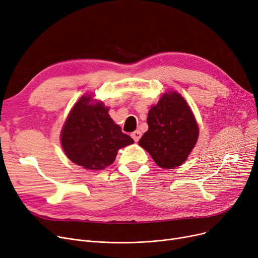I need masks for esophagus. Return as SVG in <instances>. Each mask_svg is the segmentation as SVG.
I'll use <instances>...</instances> for the list:
<instances>
[{"label": "esophagus", "instance_id": "34e87169", "mask_svg": "<svg viewBox=\"0 0 258 258\" xmlns=\"http://www.w3.org/2000/svg\"><path fill=\"white\" fill-rule=\"evenodd\" d=\"M131 136H132V138H133L135 141L138 142L139 139H140L141 136H142V133H141L140 131H135V132L131 135Z\"/></svg>", "mask_w": 258, "mask_h": 258}]
</instances>
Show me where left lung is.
Masks as SVG:
<instances>
[{
    "label": "left lung",
    "mask_w": 258,
    "mask_h": 258,
    "mask_svg": "<svg viewBox=\"0 0 258 258\" xmlns=\"http://www.w3.org/2000/svg\"><path fill=\"white\" fill-rule=\"evenodd\" d=\"M148 130L139 145L161 168L182 165L199 138V126L190 106L178 92H166L147 116Z\"/></svg>",
    "instance_id": "left-lung-1"
}]
</instances>
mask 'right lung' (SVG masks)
Instances as JSON below:
<instances>
[{
  "instance_id": "obj_1",
  "label": "right lung",
  "mask_w": 258,
  "mask_h": 258,
  "mask_svg": "<svg viewBox=\"0 0 258 258\" xmlns=\"http://www.w3.org/2000/svg\"><path fill=\"white\" fill-rule=\"evenodd\" d=\"M66 156L88 170H101L113 164L120 148L134 143L108 115L102 101L84 95L74 104L61 130Z\"/></svg>"
}]
</instances>
